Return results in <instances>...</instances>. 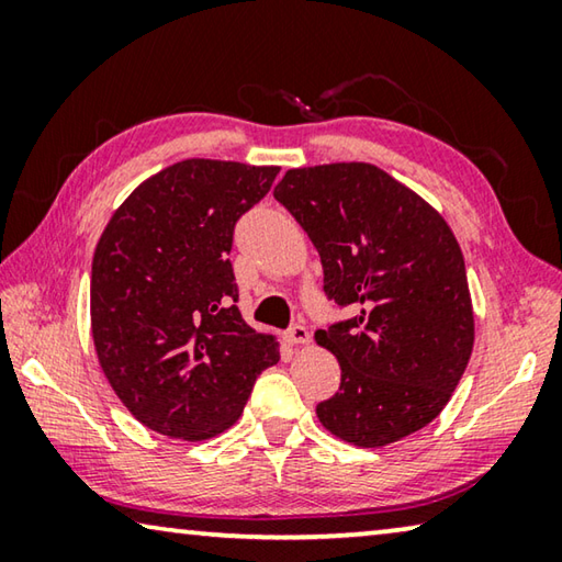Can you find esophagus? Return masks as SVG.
I'll return each mask as SVG.
<instances>
[{
  "label": "esophagus",
  "mask_w": 562,
  "mask_h": 562,
  "mask_svg": "<svg viewBox=\"0 0 562 562\" xmlns=\"http://www.w3.org/2000/svg\"><path fill=\"white\" fill-rule=\"evenodd\" d=\"M284 337H288V341H290V345H294V347L307 345V341H310V329L304 327V325H292Z\"/></svg>",
  "instance_id": "34e87169"
}]
</instances>
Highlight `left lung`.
Returning a JSON list of instances; mask_svg holds the SVG:
<instances>
[{
	"mask_svg": "<svg viewBox=\"0 0 562 562\" xmlns=\"http://www.w3.org/2000/svg\"><path fill=\"white\" fill-rule=\"evenodd\" d=\"M274 198L325 270V294L349 319L315 339L341 367L317 404L341 441L376 449L431 424L473 349V307L451 227L414 190L372 164L292 168Z\"/></svg>",
	"mask_w": 562,
	"mask_h": 562,
	"instance_id": "1",
	"label": "left lung"
}]
</instances>
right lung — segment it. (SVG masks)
<instances>
[{"instance_id": "1", "label": "right lung", "mask_w": 562, "mask_h": 562, "mask_svg": "<svg viewBox=\"0 0 562 562\" xmlns=\"http://www.w3.org/2000/svg\"><path fill=\"white\" fill-rule=\"evenodd\" d=\"M278 166L188 158L111 215L91 262V335L123 406L170 439L205 441L240 418L278 341L237 310L235 223Z\"/></svg>"}]
</instances>
